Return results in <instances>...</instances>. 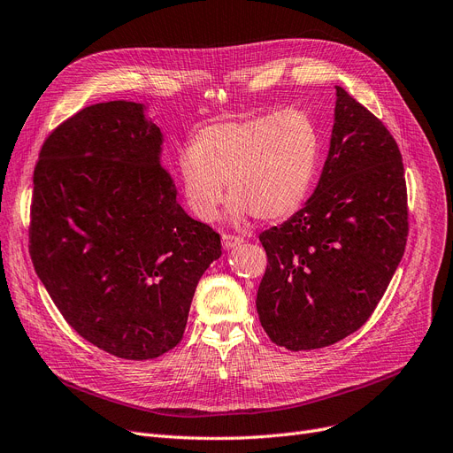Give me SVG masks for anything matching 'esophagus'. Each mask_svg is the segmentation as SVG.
<instances>
[{
    "label": "esophagus",
    "mask_w": 453,
    "mask_h": 453,
    "mask_svg": "<svg viewBox=\"0 0 453 453\" xmlns=\"http://www.w3.org/2000/svg\"><path fill=\"white\" fill-rule=\"evenodd\" d=\"M243 243V238H240V235H232V234H223V247L226 250L234 249V247H240Z\"/></svg>",
    "instance_id": "34e87169"
}]
</instances>
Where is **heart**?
<instances>
[{"instance_id": "b5f03b06", "label": "heart", "mask_w": 453, "mask_h": 453, "mask_svg": "<svg viewBox=\"0 0 453 453\" xmlns=\"http://www.w3.org/2000/svg\"><path fill=\"white\" fill-rule=\"evenodd\" d=\"M319 160V133L296 109L203 127L179 157V180L191 211L213 221L234 197L235 221H282L303 206Z\"/></svg>"}]
</instances>
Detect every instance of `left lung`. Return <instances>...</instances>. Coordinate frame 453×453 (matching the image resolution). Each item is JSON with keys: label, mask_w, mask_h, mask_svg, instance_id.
Segmentation results:
<instances>
[{"label": "left lung", "mask_w": 453, "mask_h": 453, "mask_svg": "<svg viewBox=\"0 0 453 453\" xmlns=\"http://www.w3.org/2000/svg\"><path fill=\"white\" fill-rule=\"evenodd\" d=\"M335 90L330 150L313 196L260 234L267 269L256 310L269 339L293 352L330 347L367 322L409 232L396 140L347 90Z\"/></svg>", "instance_id": "8db88e82"}]
</instances>
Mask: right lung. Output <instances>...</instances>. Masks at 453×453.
Wrapping results in <instances>:
<instances>
[{
	"label": "right lung",
	"instance_id": "add662e5",
	"mask_svg": "<svg viewBox=\"0 0 453 453\" xmlns=\"http://www.w3.org/2000/svg\"><path fill=\"white\" fill-rule=\"evenodd\" d=\"M162 133L133 101L97 103L46 138L33 177L29 252L68 325L121 359L182 339L221 238L191 219L160 164Z\"/></svg>",
	"mask_w": 453,
	"mask_h": 453
}]
</instances>
